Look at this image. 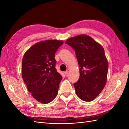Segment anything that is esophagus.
<instances>
[{
	"instance_id": "esophagus-1",
	"label": "esophagus",
	"mask_w": 129,
	"mask_h": 129,
	"mask_svg": "<svg viewBox=\"0 0 129 129\" xmlns=\"http://www.w3.org/2000/svg\"><path fill=\"white\" fill-rule=\"evenodd\" d=\"M69 72H70V70L68 69V70H66V71H65V72H64V74H65V75H67V74L69 73Z\"/></svg>"
}]
</instances>
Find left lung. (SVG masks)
<instances>
[{"mask_svg":"<svg viewBox=\"0 0 129 129\" xmlns=\"http://www.w3.org/2000/svg\"><path fill=\"white\" fill-rule=\"evenodd\" d=\"M75 51L80 78L74 83L76 93L83 101L91 102L102 92L107 81L108 64L103 47L89 36L71 38L65 42Z\"/></svg>","mask_w":129,"mask_h":129,"instance_id":"left-lung-1","label":"left lung"}]
</instances>
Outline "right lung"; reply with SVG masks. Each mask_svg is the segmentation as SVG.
Segmentation results:
<instances>
[{"instance_id":"add662e5","label":"right lung","mask_w":129,"mask_h":129,"mask_svg":"<svg viewBox=\"0 0 129 129\" xmlns=\"http://www.w3.org/2000/svg\"><path fill=\"white\" fill-rule=\"evenodd\" d=\"M63 41L47 40L30 48L22 59V74L28 91L38 102L47 104L56 97L62 76L55 68V54Z\"/></svg>"}]
</instances>
